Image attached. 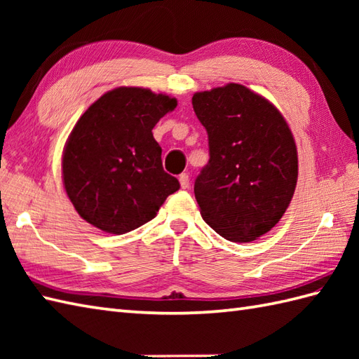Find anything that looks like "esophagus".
Instances as JSON below:
<instances>
[{
  "label": "esophagus",
  "mask_w": 359,
  "mask_h": 359,
  "mask_svg": "<svg viewBox=\"0 0 359 359\" xmlns=\"http://www.w3.org/2000/svg\"><path fill=\"white\" fill-rule=\"evenodd\" d=\"M179 182H180V187L184 188V189H187L188 187H189V175L188 174H180L179 175Z\"/></svg>",
  "instance_id": "34e87169"
}]
</instances>
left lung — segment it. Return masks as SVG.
Masks as SVG:
<instances>
[{"label":"left lung","instance_id":"8db88e82","mask_svg":"<svg viewBox=\"0 0 359 359\" xmlns=\"http://www.w3.org/2000/svg\"><path fill=\"white\" fill-rule=\"evenodd\" d=\"M208 133L210 160L194 182L201 215L231 242H251L284 216L297 182V151L285 118L266 98L228 83L193 95Z\"/></svg>","mask_w":359,"mask_h":359}]
</instances>
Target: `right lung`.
Segmentation results:
<instances>
[{
  "mask_svg": "<svg viewBox=\"0 0 359 359\" xmlns=\"http://www.w3.org/2000/svg\"><path fill=\"white\" fill-rule=\"evenodd\" d=\"M177 106L144 88H116L89 106L67 137L62 160L66 194L81 219L125 234L154 219L180 188L163 171L152 128Z\"/></svg>",
  "mask_w": 359,
  "mask_h": 359,
  "instance_id": "obj_1",
  "label": "right lung"
}]
</instances>
